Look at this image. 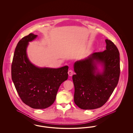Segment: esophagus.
Returning <instances> with one entry per match:
<instances>
[{
  "mask_svg": "<svg viewBox=\"0 0 133 133\" xmlns=\"http://www.w3.org/2000/svg\"><path fill=\"white\" fill-rule=\"evenodd\" d=\"M68 75H69V76H72L73 75V73H74V72H73V71L72 70H69V71H68Z\"/></svg>",
  "mask_w": 133,
  "mask_h": 133,
  "instance_id": "34e87169",
  "label": "esophagus"
}]
</instances>
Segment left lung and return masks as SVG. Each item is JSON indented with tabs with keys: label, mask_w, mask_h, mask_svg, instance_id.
<instances>
[{
	"label": "left lung",
	"mask_w": 133,
	"mask_h": 133,
	"mask_svg": "<svg viewBox=\"0 0 133 133\" xmlns=\"http://www.w3.org/2000/svg\"><path fill=\"white\" fill-rule=\"evenodd\" d=\"M106 50L95 52L74 65L73 75L75 93L74 100L78 107L91 110L101 107L113 93L120 74V53L110 40L106 39ZM103 66L101 73L96 65Z\"/></svg>",
	"instance_id": "8db88e82"
}]
</instances>
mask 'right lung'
I'll use <instances>...</instances> for the list:
<instances>
[{
  "instance_id": "obj_1",
  "label": "right lung",
  "mask_w": 133,
  "mask_h": 133,
  "mask_svg": "<svg viewBox=\"0 0 133 133\" xmlns=\"http://www.w3.org/2000/svg\"><path fill=\"white\" fill-rule=\"evenodd\" d=\"M37 36L33 33L17 45L11 64V77L20 99L33 109H45L54 102L60 85L68 79V66L39 68L29 61L26 54L28 42Z\"/></svg>"
}]
</instances>
